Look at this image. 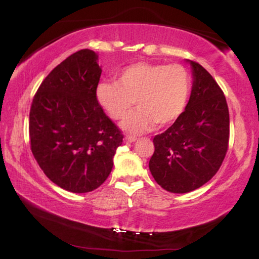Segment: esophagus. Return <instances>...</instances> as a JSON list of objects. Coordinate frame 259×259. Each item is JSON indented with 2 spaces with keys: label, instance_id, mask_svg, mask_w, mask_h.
<instances>
[{
  "label": "esophagus",
  "instance_id": "34e87169",
  "mask_svg": "<svg viewBox=\"0 0 259 259\" xmlns=\"http://www.w3.org/2000/svg\"><path fill=\"white\" fill-rule=\"evenodd\" d=\"M137 140V137H135V136H130V135H126L124 137V142L125 143H134Z\"/></svg>",
  "mask_w": 259,
  "mask_h": 259
}]
</instances>
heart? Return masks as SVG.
<instances>
[{
    "instance_id": "obj_1",
    "label": "heart",
    "mask_w": 259,
    "mask_h": 259,
    "mask_svg": "<svg viewBox=\"0 0 259 259\" xmlns=\"http://www.w3.org/2000/svg\"><path fill=\"white\" fill-rule=\"evenodd\" d=\"M191 89V75L182 65L136 63L122 69L116 82H100L96 98L113 120L123 119L135 103L138 108L122 126L142 134L156 123L166 126L176 122L185 111Z\"/></svg>"
}]
</instances>
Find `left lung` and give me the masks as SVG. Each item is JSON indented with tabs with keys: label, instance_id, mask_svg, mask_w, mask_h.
Here are the masks:
<instances>
[{
	"label": "left lung",
	"instance_id": "left-lung-1",
	"mask_svg": "<svg viewBox=\"0 0 259 259\" xmlns=\"http://www.w3.org/2000/svg\"><path fill=\"white\" fill-rule=\"evenodd\" d=\"M193 88L182 116L156 135L150 160L152 176L168 192L188 193L204 185L221 168L230 139L224 93L207 69L190 60Z\"/></svg>",
	"mask_w": 259,
	"mask_h": 259
}]
</instances>
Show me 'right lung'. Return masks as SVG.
Wrapping results in <instances>:
<instances>
[{
	"label": "right lung",
	"mask_w": 259,
	"mask_h": 259,
	"mask_svg": "<svg viewBox=\"0 0 259 259\" xmlns=\"http://www.w3.org/2000/svg\"><path fill=\"white\" fill-rule=\"evenodd\" d=\"M97 59L89 49L67 57L43 80L30 106L35 160L52 183L73 193L91 192L106 181L123 140L96 98Z\"/></svg>",
	"instance_id": "obj_1"
}]
</instances>
